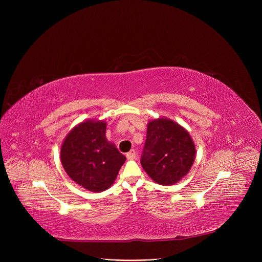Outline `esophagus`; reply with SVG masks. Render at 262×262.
<instances>
[{
	"label": "esophagus",
	"mask_w": 262,
	"mask_h": 262,
	"mask_svg": "<svg viewBox=\"0 0 262 262\" xmlns=\"http://www.w3.org/2000/svg\"><path fill=\"white\" fill-rule=\"evenodd\" d=\"M126 157H127L128 160H134V159H136V157H137L136 150H135V149H132L130 152H128V153L126 154Z\"/></svg>",
	"instance_id": "1"
}]
</instances>
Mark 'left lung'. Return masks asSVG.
I'll return each mask as SVG.
<instances>
[{
  "instance_id": "obj_1",
  "label": "left lung",
  "mask_w": 262,
  "mask_h": 262,
  "mask_svg": "<svg viewBox=\"0 0 262 262\" xmlns=\"http://www.w3.org/2000/svg\"><path fill=\"white\" fill-rule=\"evenodd\" d=\"M195 152L190 134L178 123L164 117L148 122L141 164L155 183L180 182L193 164Z\"/></svg>"
}]
</instances>
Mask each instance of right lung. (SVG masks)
<instances>
[{
	"label": "right lung",
	"mask_w": 262,
	"mask_h": 262,
	"mask_svg": "<svg viewBox=\"0 0 262 262\" xmlns=\"http://www.w3.org/2000/svg\"><path fill=\"white\" fill-rule=\"evenodd\" d=\"M105 134L106 122L87 120L66 136L60 148V160L67 174L92 192L112 187L126 160L106 139Z\"/></svg>",
	"instance_id": "add662e5"
}]
</instances>
